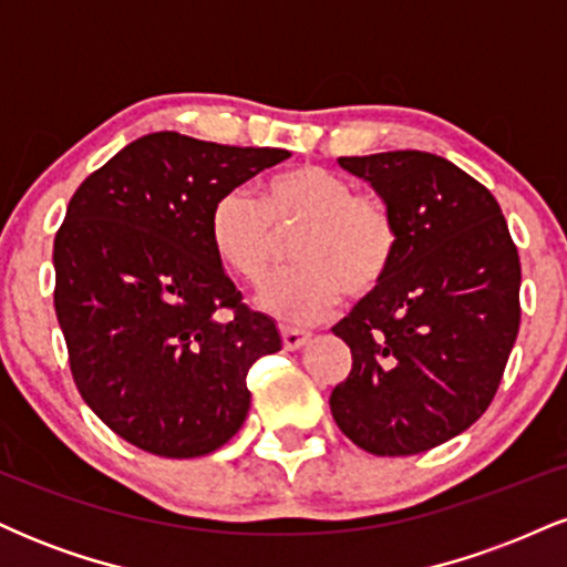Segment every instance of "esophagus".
Listing matches in <instances>:
<instances>
[{
    "mask_svg": "<svg viewBox=\"0 0 567 567\" xmlns=\"http://www.w3.org/2000/svg\"><path fill=\"white\" fill-rule=\"evenodd\" d=\"M279 333H282V347L288 349V351H296V349H301L303 343L309 341V338H311V333H306V330L288 328V324H285V328L279 330Z\"/></svg>",
    "mask_w": 567,
    "mask_h": 567,
    "instance_id": "34e87169",
    "label": "esophagus"
}]
</instances>
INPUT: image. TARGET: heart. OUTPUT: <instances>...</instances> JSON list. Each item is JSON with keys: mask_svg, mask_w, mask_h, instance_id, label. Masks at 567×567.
<instances>
[{"mask_svg": "<svg viewBox=\"0 0 567 567\" xmlns=\"http://www.w3.org/2000/svg\"><path fill=\"white\" fill-rule=\"evenodd\" d=\"M298 229L296 264L277 271L258 292V306L288 324L320 322L336 311L343 290L373 292L396 256V220L373 194L320 165H296L271 175L261 202L243 186L213 202L207 216L213 252L245 282H261L277 250V231Z\"/></svg>", "mask_w": 567, "mask_h": 567, "instance_id": "obj_1", "label": "heart"}]
</instances>
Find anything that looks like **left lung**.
Here are the masks:
<instances>
[{
  "label": "left lung",
  "instance_id": "left-lung-1",
  "mask_svg": "<svg viewBox=\"0 0 567 567\" xmlns=\"http://www.w3.org/2000/svg\"><path fill=\"white\" fill-rule=\"evenodd\" d=\"M400 231L392 269L333 333L351 370L330 394L338 429L375 455L442 445L485 413L519 330V256L496 197L426 152L341 157Z\"/></svg>",
  "mask_w": 567,
  "mask_h": 567
}]
</instances>
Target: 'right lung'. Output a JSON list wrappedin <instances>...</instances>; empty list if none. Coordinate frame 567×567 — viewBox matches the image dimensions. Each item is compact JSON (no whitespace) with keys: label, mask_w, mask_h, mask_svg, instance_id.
I'll use <instances>...</instances> for the list:
<instances>
[{"label":"right lung","mask_w":567,"mask_h":567,"mask_svg":"<svg viewBox=\"0 0 567 567\" xmlns=\"http://www.w3.org/2000/svg\"><path fill=\"white\" fill-rule=\"evenodd\" d=\"M288 157L165 130L127 143L71 197L53 247L58 324L82 400L130 445L199 458L245 424L247 370L282 338L243 303L207 216Z\"/></svg>","instance_id":"right-lung-1"}]
</instances>
